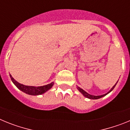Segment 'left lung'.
Segmentation results:
<instances>
[{"instance_id":"left-lung-1","label":"left lung","mask_w":130,"mask_h":130,"mask_svg":"<svg viewBox=\"0 0 130 130\" xmlns=\"http://www.w3.org/2000/svg\"><path fill=\"white\" fill-rule=\"evenodd\" d=\"M117 83H118V81H117ZM117 83H115V85L113 86V87H112V88H111V90H110L108 92H107L106 94H105L100 95V96H94V95L90 94H88V92H86V91H85V90H84L83 89L81 88H80V87H77V88L78 90H79V91L80 92H81V94H82L84 96H85V97L87 98H88V99H90V100H97V99H99V98H102V97H104V96H106V95L108 94L109 93L111 92L112 91V90H113V89H114V88H115V86H116V85H117Z\"/></svg>"}]
</instances>
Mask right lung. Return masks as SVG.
Here are the masks:
<instances>
[{"label":"right lung","instance_id":"1","mask_svg":"<svg viewBox=\"0 0 130 130\" xmlns=\"http://www.w3.org/2000/svg\"><path fill=\"white\" fill-rule=\"evenodd\" d=\"M10 78H11V81L13 82L16 87L21 90L23 92L26 93L27 94L32 95V96H38L44 94L49 90H50L54 85V82L51 83L46 85L40 86V87H34V86H27L24 85L23 84L19 83L17 81H15L11 75H10Z\"/></svg>","mask_w":130,"mask_h":130}]
</instances>
